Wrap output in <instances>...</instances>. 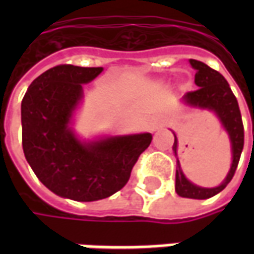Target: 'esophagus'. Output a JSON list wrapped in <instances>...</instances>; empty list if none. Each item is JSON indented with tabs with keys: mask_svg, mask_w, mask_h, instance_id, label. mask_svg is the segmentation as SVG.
I'll return each instance as SVG.
<instances>
[{
	"mask_svg": "<svg viewBox=\"0 0 254 254\" xmlns=\"http://www.w3.org/2000/svg\"><path fill=\"white\" fill-rule=\"evenodd\" d=\"M162 127V122H154V124H152V125H151V129H152V130H156V129H159V127Z\"/></svg>",
	"mask_w": 254,
	"mask_h": 254,
	"instance_id": "1",
	"label": "esophagus"
}]
</instances>
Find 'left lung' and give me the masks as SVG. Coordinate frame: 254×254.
<instances>
[{"label":"left lung","instance_id":"left-lung-1","mask_svg":"<svg viewBox=\"0 0 254 254\" xmlns=\"http://www.w3.org/2000/svg\"><path fill=\"white\" fill-rule=\"evenodd\" d=\"M190 65L196 70L194 83L198 88L184 95V102L191 107L208 109L216 113L226 132L229 133L230 141H231V152H233V163L230 167L229 174L226 177V180L216 188H201L191 184L187 177L184 176L180 162H177L176 191L178 193V196L205 200L223 190L224 188L229 185V182L233 180L238 162H240L241 154H242V148H244V124H242L240 106H238L235 95L230 88L227 80L218 70H213L212 67H209L201 61L190 60ZM177 147H178V140L174 134L173 151L176 156Z\"/></svg>","mask_w":254,"mask_h":254}]
</instances>
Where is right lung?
Listing matches in <instances>:
<instances>
[{
  "instance_id": "1",
  "label": "right lung",
  "mask_w": 254,
  "mask_h": 254,
  "mask_svg": "<svg viewBox=\"0 0 254 254\" xmlns=\"http://www.w3.org/2000/svg\"><path fill=\"white\" fill-rule=\"evenodd\" d=\"M102 70L57 65L36 77L21 100L25 159L47 189L74 201H96L121 190L152 140L151 133L91 143L76 137L69 124L83 98V84Z\"/></svg>"
}]
</instances>
